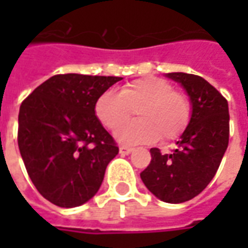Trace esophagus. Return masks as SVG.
Segmentation results:
<instances>
[{"mask_svg":"<svg viewBox=\"0 0 248 248\" xmlns=\"http://www.w3.org/2000/svg\"><path fill=\"white\" fill-rule=\"evenodd\" d=\"M132 150H134V148H131V146H120V155L125 156V155H129Z\"/></svg>","mask_w":248,"mask_h":248,"instance_id":"obj_1","label":"esophagus"}]
</instances>
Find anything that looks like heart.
Segmentation results:
<instances>
[{
	"mask_svg": "<svg viewBox=\"0 0 248 248\" xmlns=\"http://www.w3.org/2000/svg\"><path fill=\"white\" fill-rule=\"evenodd\" d=\"M139 111L140 120L119 129L116 138L123 143H143L161 137L163 140L179 138L192 119V105L184 92L171 82L146 77L129 82L120 92L106 91L100 95L95 113L108 129L119 128Z\"/></svg>",
	"mask_w": 248,
	"mask_h": 248,
	"instance_id": "b5f03b06",
	"label": "heart"
}]
</instances>
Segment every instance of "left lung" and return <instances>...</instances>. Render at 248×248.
I'll list each match as a JSON object with an SVG mask.
<instances>
[{"instance_id":"8db88e82","label":"left lung","mask_w":248,"mask_h":248,"mask_svg":"<svg viewBox=\"0 0 248 248\" xmlns=\"http://www.w3.org/2000/svg\"><path fill=\"white\" fill-rule=\"evenodd\" d=\"M190 96L192 119L176 142L163 155L150 149L152 160L140 178L153 195L166 203H184L204 190L218 171L229 143L228 100L200 76L168 73Z\"/></svg>"}]
</instances>
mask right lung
I'll list each match as a JSON object with an SVG mask.
<instances>
[{
    "label": "right lung",
    "instance_id": "right-lung-1",
    "mask_svg": "<svg viewBox=\"0 0 248 248\" xmlns=\"http://www.w3.org/2000/svg\"><path fill=\"white\" fill-rule=\"evenodd\" d=\"M120 80L56 74L22 102L19 150L31 182L52 204L77 207L99 190L119 146L95 116V105Z\"/></svg>",
    "mask_w": 248,
    "mask_h": 248
}]
</instances>
